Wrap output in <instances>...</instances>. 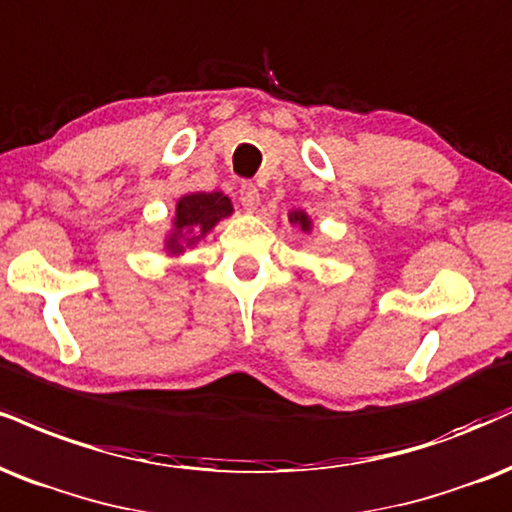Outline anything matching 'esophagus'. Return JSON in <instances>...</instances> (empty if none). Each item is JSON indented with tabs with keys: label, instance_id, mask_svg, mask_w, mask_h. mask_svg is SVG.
Segmentation results:
<instances>
[{
	"label": "esophagus",
	"instance_id": "obj_1",
	"mask_svg": "<svg viewBox=\"0 0 512 512\" xmlns=\"http://www.w3.org/2000/svg\"><path fill=\"white\" fill-rule=\"evenodd\" d=\"M238 195H240V205L248 209V212H252V209L260 205V190H257L255 183H250V181L240 183Z\"/></svg>",
	"mask_w": 512,
	"mask_h": 512
}]
</instances>
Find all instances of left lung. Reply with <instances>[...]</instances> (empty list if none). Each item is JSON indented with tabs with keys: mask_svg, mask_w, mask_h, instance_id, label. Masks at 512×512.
<instances>
[{
	"mask_svg": "<svg viewBox=\"0 0 512 512\" xmlns=\"http://www.w3.org/2000/svg\"><path fill=\"white\" fill-rule=\"evenodd\" d=\"M291 221H295V224H300V226H303V229H305V231H307V229H310V219H307L303 212H293V217H291Z\"/></svg>",
	"mask_w": 512,
	"mask_h": 512,
	"instance_id": "obj_1",
	"label": "left lung"
}]
</instances>
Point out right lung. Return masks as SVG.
Masks as SVG:
<instances>
[{
    "instance_id": "1",
    "label": "right lung",
    "mask_w": 512,
    "mask_h": 512,
    "mask_svg": "<svg viewBox=\"0 0 512 512\" xmlns=\"http://www.w3.org/2000/svg\"><path fill=\"white\" fill-rule=\"evenodd\" d=\"M231 200L221 193H195L178 200L176 205V231L166 240L169 252H183V243L193 245L197 240L196 233L201 236L212 229L219 219L231 214Z\"/></svg>"
}]
</instances>
